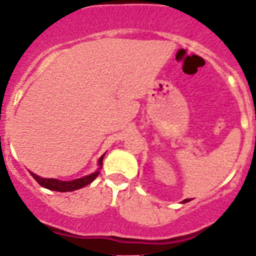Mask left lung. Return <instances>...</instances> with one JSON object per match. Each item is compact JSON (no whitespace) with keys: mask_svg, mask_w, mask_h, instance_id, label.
I'll use <instances>...</instances> for the list:
<instances>
[{"mask_svg":"<svg viewBox=\"0 0 256 256\" xmlns=\"http://www.w3.org/2000/svg\"><path fill=\"white\" fill-rule=\"evenodd\" d=\"M188 201H191V200L186 198V200H184V201H182V204H186V202H188Z\"/></svg>","mask_w":256,"mask_h":256,"instance_id":"obj_1","label":"left lung"}]
</instances>
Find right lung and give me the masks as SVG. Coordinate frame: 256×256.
<instances>
[{
	"instance_id": "obj_1",
	"label": "right lung",
	"mask_w": 256,
	"mask_h": 256,
	"mask_svg": "<svg viewBox=\"0 0 256 256\" xmlns=\"http://www.w3.org/2000/svg\"><path fill=\"white\" fill-rule=\"evenodd\" d=\"M103 158L104 154L99 158L98 160V170L93 174H88V176L82 177V178H76V180H72V181H62V180H58V178H45V177H40L38 174H35L34 172H30L31 176L38 181V184L40 186L45 187L48 190H52V191H58V192H68V191H75V190H79L85 187L86 184H92L94 180L98 177V174H100V170H102V164H103Z\"/></svg>"
}]
</instances>
